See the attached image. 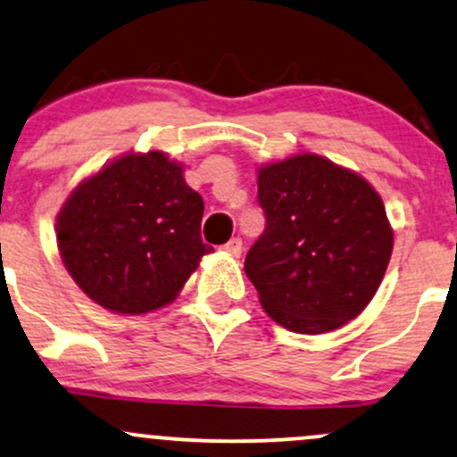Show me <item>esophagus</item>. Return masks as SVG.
I'll use <instances>...</instances> for the list:
<instances>
[{"instance_id": "obj_1", "label": "esophagus", "mask_w": 457, "mask_h": 457, "mask_svg": "<svg viewBox=\"0 0 457 457\" xmlns=\"http://www.w3.org/2000/svg\"><path fill=\"white\" fill-rule=\"evenodd\" d=\"M223 252H228L229 255H234V258H238V255L243 253V240L232 238L229 243L223 245Z\"/></svg>"}]
</instances>
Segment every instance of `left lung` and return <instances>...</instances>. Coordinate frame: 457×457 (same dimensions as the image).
Instances as JSON below:
<instances>
[{"mask_svg": "<svg viewBox=\"0 0 457 457\" xmlns=\"http://www.w3.org/2000/svg\"><path fill=\"white\" fill-rule=\"evenodd\" d=\"M267 228L245 258L264 312L297 334L343 328L382 284L393 228L364 178L317 154L258 171Z\"/></svg>", "mask_w": 457, "mask_h": 457, "instance_id": "obj_1", "label": "left lung"}]
</instances>
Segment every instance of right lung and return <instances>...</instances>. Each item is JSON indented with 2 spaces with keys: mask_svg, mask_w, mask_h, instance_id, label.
Masks as SVG:
<instances>
[{
  "mask_svg": "<svg viewBox=\"0 0 457 457\" xmlns=\"http://www.w3.org/2000/svg\"><path fill=\"white\" fill-rule=\"evenodd\" d=\"M204 199L167 154H125L90 175L58 212L62 262L95 303L145 314L171 303L199 260Z\"/></svg>",
  "mask_w": 457,
  "mask_h": 457,
  "instance_id": "add662e5",
  "label": "right lung"
}]
</instances>
